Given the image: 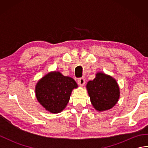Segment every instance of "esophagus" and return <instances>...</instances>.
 I'll return each instance as SVG.
<instances>
[{"label":"esophagus","mask_w":148,"mask_h":148,"mask_svg":"<svg viewBox=\"0 0 148 148\" xmlns=\"http://www.w3.org/2000/svg\"><path fill=\"white\" fill-rule=\"evenodd\" d=\"M77 83L80 86H83L84 84H85V79H84V77H81L79 78L77 80Z\"/></svg>","instance_id":"obj_1"}]
</instances>
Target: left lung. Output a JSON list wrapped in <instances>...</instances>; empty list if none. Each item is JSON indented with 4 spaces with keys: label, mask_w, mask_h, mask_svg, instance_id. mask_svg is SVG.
I'll return each mask as SVG.
<instances>
[{
    "label": "left lung",
    "mask_w": 148,
    "mask_h": 148,
    "mask_svg": "<svg viewBox=\"0 0 148 148\" xmlns=\"http://www.w3.org/2000/svg\"><path fill=\"white\" fill-rule=\"evenodd\" d=\"M92 104L96 110L103 111L111 109L119 98V88L116 81L109 75L98 72L93 81L86 84Z\"/></svg>",
    "instance_id": "left-lung-1"
}]
</instances>
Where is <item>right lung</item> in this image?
<instances>
[{
	"instance_id": "add662e5",
	"label": "right lung",
	"mask_w": 148,
	"mask_h": 148,
	"mask_svg": "<svg viewBox=\"0 0 148 148\" xmlns=\"http://www.w3.org/2000/svg\"><path fill=\"white\" fill-rule=\"evenodd\" d=\"M76 88L77 84L72 77L63 76L60 72H51L37 82L36 95L46 111L55 114L65 108L72 90Z\"/></svg>"
}]
</instances>
